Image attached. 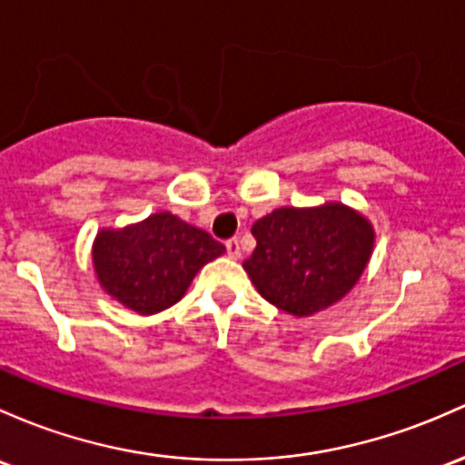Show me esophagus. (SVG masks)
Returning <instances> with one entry per match:
<instances>
[{
	"label": "esophagus",
	"mask_w": 465,
	"mask_h": 465,
	"mask_svg": "<svg viewBox=\"0 0 465 465\" xmlns=\"http://www.w3.org/2000/svg\"><path fill=\"white\" fill-rule=\"evenodd\" d=\"M227 253H229V258H241V241H238V238H229L227 242Z\"/></svg>",
	"instance_id": "esophagus-1"
}]
</instances>
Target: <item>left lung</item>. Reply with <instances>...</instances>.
<instances>
[{"mask_svg": "<svg viewBox=\"0 0 465 465\" xmlns=\"http://www.w3.org/2000/svg\"><path fill=\"white\" fill-rule=\"evenodd\" d=\"M252 233L256 249L244 272L264 300L298 318L344 298L373 249L369 221L340 203L275 209L253 223Z\"/></svg>", "mask_w": 465, "mask_h": 465, "instance_id": "left-lung-1", "label": "left lung"}]
</instances>
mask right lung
<instances>
[{
  "label": "right lung",
  "mask_w": 465,
  "mask_h": 465,
  "mask_svg": "<svg viewBox=\"0 0 465 465\" xmlns=\"http://www.w3.org/2000/svg\"><path fill=\"white\" fill-rule=\"evenodd\" d=\"M223 253L224 244L207 232L163 212L125 229L101 232L92 260L112 298L150 315L178 302L198 269Z\"/></svg>",
  "instance_id": "1"
}]
</instances>
